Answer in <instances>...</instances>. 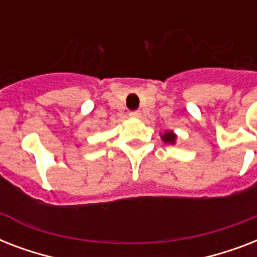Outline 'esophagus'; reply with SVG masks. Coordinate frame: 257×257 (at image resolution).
Listing matches in <instances>:
<instances>
[{
  "mask_svg": "<svg viewBox=\"0 0 257 257\" xmlns=\"http://www.w3.org/2000/svg\"><path fill=\"white\" fill-rule=\"evenodd\" d=\"M129 116L132 117V118H140L141 113H140V110H135V112L129 113Z\"/></svg>",
  "mask_w": 257,
  "mask_h": 257,
  "instance_id": "obj_1",
  "label": "esophagus"
}]
</instances>
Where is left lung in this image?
Segmentation results:
<instances>
[{
  "label": "left lung",
  "mask_w": 257,
  "mask_h": 257,
  "mask_svg": "<svg viewBox=\"0 0 257 257\" xmlns=\"http://www.w3.org/2000/svg\"><path fill=\"white\" fill-rule=\"evenodd\" d=\"M161 140L164 141L165 144L168 143L171 145H175L176 140H177V135L173 131H165L164 133H161Z\"/></svg>",
  "instance_id": "obj_1"
}]
</instances>
